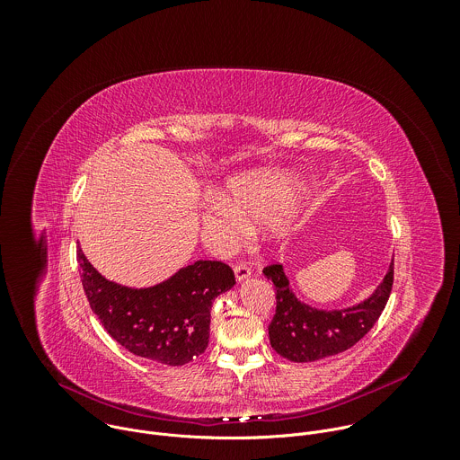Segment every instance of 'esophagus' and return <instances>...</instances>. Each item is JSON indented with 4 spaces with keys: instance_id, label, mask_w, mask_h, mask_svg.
Instances as JSON below:
<instances>
[{
    "instance_id": "34e87169",
    "label": "esophagus",
    "mask_w": 460,
    "mask_h": 460,
    "mask_svg": "<svg viewBox=\"0 0 460 460\" xmlns=\"http://www.w3.org/2000/svg\"><path fill=\"white\" fill-rule=\"evenodd\" d=\"M234 277H236L238 282H242V280H245V279L251 277V270H249L245 264H236V266H234Z\"/></svg>"
}]
</instances>
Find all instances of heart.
I'll return each mask as SVG.
<instances>
[{"label": "heart", "instance_id": "b5f03b06", "mask_svg": "<svg viewBox=\"0 0 460 460\" xmlns=\"http://www.w3.org/2000/svg\"><path fill=\"white\" fill-rule=\"evenodd\" d=\"M229 192L231 200L213 192L206 204V226L222 243L234 242L247 224L268 222L280 215L295 192V181L282 172H258L233 180ZM273 231L282 236L284 226L279 222Z\"/></svg>", "mask_w": 460, "mask_h": 460}]
</instances>
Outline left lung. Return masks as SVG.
<instances>
[{
  "label": "left lung",
  "mask_w": 460,
  "mask_h": 460,
  "mask_svg": "<svg viewBox=\"0 0 460 460\" xmlns=\"http://www.w3.org/2000/svg\"><path fill=\"white\" fill-rule=\"evenodd\" d=\"M264 275L277 289V311L270 323L273 349L291 362H313L353 348L376 323L391 295L393 261L367 300L339 311L313 309L300 302L280 264L266 266Z\"/></svg>",
  "instance_id": "obj_1"
}]
</instances>
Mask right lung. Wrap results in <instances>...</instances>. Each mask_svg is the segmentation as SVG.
Wrapping results in <instances>:
<instances>
[{
    "mask_svg": "<svg viewBox=\"0 0 460 460\" xmlns=\"http://www.w3.org/2000/svg\"><path fill=\"white\" fill-rule=\"evenodd\" d=\"M76 258L105 332L127 351L165 366H183L206 351L213 302L236 284L224 261L199 260L155 288L130 289L105 280L82 249Z\"/></svg>",
    "mask_w": 460,
    "mask_h": 460,
    "instance_id": "right-lung-1",
    "label": "right lung"
}]
</instances>
